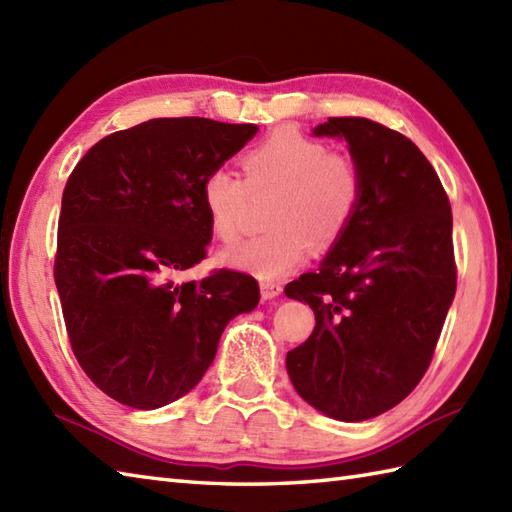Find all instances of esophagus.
Masks as SVG:
<instances>
[{
    "mask_svg": "<svg viewBox=\"0 0 512 512\" xmlns=\"http://www.w3.org/2000/svg\"><path fill=\"white\" fill-rule=\"evenodd\" d=\"M259 288H262V297L264 299H275V297H279L281 295V284L279 281H270V279H266V281H262V284H259Z\"/></svg>",
    "mask_w": 512,
    "mask_h": 512,
    "instance_id": "esophagus-1",
    "label": "esophagus"
}]
</instances>
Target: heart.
I'll return each mask as SVG.
<instances>
[{"mask_svg":"<svg viewBox=\"0 0 512 512\" xmlns=\"http://www.w3.org/2000/svg\"><path fill=\"white\" fill-rule=\"evenodd\" d=\"M244 178L213 169L202 180V204L213 235L233 244L246 231L250 195H275L270 231L224 250L222 262L259 279H277L303 264L310 244L328 250L347 233L363 204V169L319 138L281 127L242 158Z\"/></svg>","mask_w":512,"mask_h":512,"instance_id":"obj_1","label":"heart"}]
</instances>
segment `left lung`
Returning <instances> with one entry per match:
<instances>
[{
	"label": "left lung",
	"instance_id": "8db88e82",
	"mask_svg": "<svg viewBox=\"0 0 512 512\" xmlns=\"http://www.w3.org/2000/svg\"><path fill=\"white\" fill-rule=\"evenodd\" d=\"M365 178L363 204L314 273L286 286L314 330L286 356L297 394L325 416L369 420L405 400L431 365L458 286L451 204L407 136L361 116L328 118Z\"/></svg>",
	"mask_w": 512,
	"mask_h": 512
}]
</instances>
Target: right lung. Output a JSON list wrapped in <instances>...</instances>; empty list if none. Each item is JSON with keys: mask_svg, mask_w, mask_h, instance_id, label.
Wrapping results in <instances>:
<instances>
[{"mask_svg": "<svg viewBox=\"0 0 512 512\" xmlns=\"http://www.w3.org/2000/svg\"><path fill=\"white\" fill-rule=\"evenodd\" d=\"M255 125L151 118L99 140L65 182L54 255L65 330L103 394L158 409L200 383L226 323L259 303L257 281L215 268L176 286L206 257L202 180Z\"/></svg>", "mask_w": 512, "mask_h": 512, "instance_id": "1", "label": "right lung"}]
</instances>
